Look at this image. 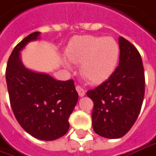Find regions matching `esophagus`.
<instances>
[{
    "label": "esophagus",
    "instance_id": "esophagus-1",
    "mask_svg": "<svg viewBox=\"0 0 156 156\" xmlns=\"http://www.w3.org/2000/svg\"><path fill=\"white\" fill-rule=\"evenodd\" d=\"M76 90H77V91H78L79 97H83V96L85 95V91H84V90H83L82 87H80V86H77V87H76Z\"/></svg>",
    "mask_w": 156,
    "mask_h": 156
}]
</instances>
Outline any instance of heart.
<instances>
[{
  "instance_id": "1",
  "label": "heart",
  "mask_w": 156,
  "mask_h": 156,
  "mask_svg": "<svg viewBox=\"0 0 156 156\" xmlns=\"http://www.w3.org/2000/svg\"><path fill=\"white\" fill-rule=\"evenodd\" d=\"M68 60L81 64L83 78L90 83H104L114 73L120 58V46L112 37L84 35L76 38L66 50ZM70 67L68 63H65Z\"/></svg>"
}]
</instances>
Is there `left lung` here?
Wrapping results in <instances>:
<instances>
[{"mask_svg": "<svg viewBox=\"0 0 156 156\" xmlns=\"http://www.w3.org/2000/svg\"><path fill=\"white\" fill-rule=\"evenodd\" d=\"M120 58L114 73L87 91L94 103L92 127L101 136L117 139L129 131L140 113L145 92L141 55L129 41L118 39Z\"/></svg>", "mask_w": 156, "mask_h": 156, "instance_id": "1", "label": "left lung"}]
</instances>
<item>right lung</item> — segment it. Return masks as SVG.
Returning a JSON list of instances; mask_svg holds the SVG:
<instances>
[{"mask_svg": "<svg viewBox=\"0 0 156 156\" xmlns=\"http://www.w3.org/2000/svg\"><path fill=\"white\" fill-rule=\"evenodd\" d=\"M41 34L34 32L14 47L6 70L10 105L20 125L32 136L53 141L70 128L69 116L78 100L74 81L56 80L50 75L31 71L22 64L20 51Z\"/></svg>", "mask_w": 156, "mask_h": 156, "instance_id": "obj_1", "label": "right lung"}]
</instances>
